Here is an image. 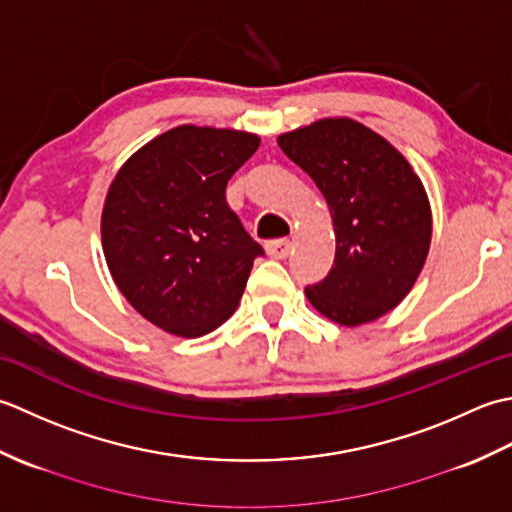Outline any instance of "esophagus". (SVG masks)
<instances>
[{
	"label": "esophagus",
	"instance_id": "34e87169",
	"mask_svg": "<svg viewBox=\"0 0 512 512\" xmlns=\"http://www.w3.org/2000/svg\"><path fill=\"white\" fill-rule=\"evenodd\" d=\"M265 247H267V254H269L271 258L283 260V258H287L289 252H291V241H287V238H276V241H267Z\"/></svg>",
	"mask_w": 512,
	"mask_h": 512
}]
</instances>
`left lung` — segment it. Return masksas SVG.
Listing matches in <instances>:
<instances>
[{"mask_svg":"<svg viewBox=\"0 0 512 512\" xmlns=\"http://www.w3.org/2000/svg\"><path fill=\"white\" fill-rule=\"evenodd\" d=\"M278 145L327 198L336 258L305 294L344 327L378 320L415 285L431 245V205L409 161L353 119H320Z\"/></svg>","mask_w":512,"mask_h":512,"instance_id":"obj_1","label":"left lung"}]
</instances>
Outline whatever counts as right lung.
<instances>
[{"label":"right lung","instance_id":"add662e5","mask_svg":"<svg viewBox=\"0 0 512 512\" xmlns=\"http://www.w3.org/2000/svg\"><path fill=\"white\" fill-rule=\"evenodd\" d=\"M258 145L249 132L179 125L114 176L101 214L103 254L121 294L152 325L198 338L234 314L265 252L225 190Z\"/></svg>","mask_w":512,"mask_h":512}]
</instances>
